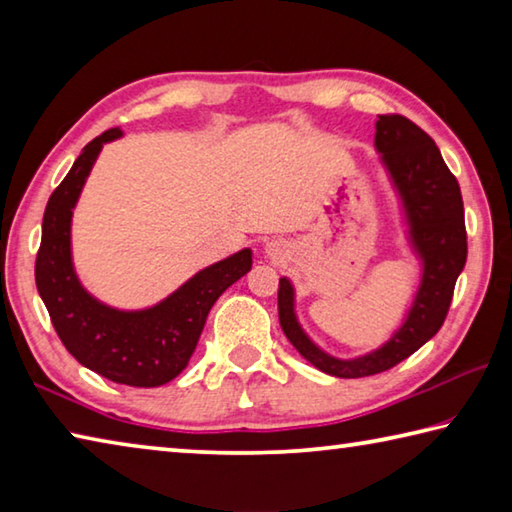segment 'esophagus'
I'll use <instances>...</instances> for the list:
<instances>
[{
    "label": "esophagus",
    "mask_w": 512,
    "mask_h": 512,
    "mask_svg": "<svg viewBox=\"0 0 512 512\" xmlns=\"http://www.w3.org/2000/svg\"><path fill=\"white\" fill-rule=\"evenodd\" d=\"M289 253H291L289 244H287V241H282V239H273L264 246V255L271 259V262H287Z\"/></svg>",
    "instance_id": "obj_1"
}]
</instances>
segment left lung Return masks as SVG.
Segmentation results:
<instances>
[{"mask_svg": "<svg viewBox=\"0 0 512 512\" xmlns=\"http://www.w3.org/2000/svg\"><path fill=\"white\" fill-rule=\"evenodd\" d=\"M375 151L400 205L406 248L420 266L402 323L379 348L341 359L305 332L296 311V287L287 275L280 277L277 291L284 336L311 366L341 379L384 372L433 339L447 316L467 259L461 187L431 137L406 117L381 115L375 124Z\"/></svg>", "mask_w": 512, "mask_h": 512, "instance_id": "1", "label": "left lung"}]
</instances>
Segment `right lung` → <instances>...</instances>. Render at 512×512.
Wrapping results in <instances>:
<instances>
[{
    "label": "right lung",
    "instance_id": "add662e5",
    "mask_svg": "<svg viewBox=\"0 0 512 512\" xmlns=\"http://www.w3.org/2000/svg\"><path fill=\"white\" fill-rule=\"evenodd\" d=\"M110 128L85 146L51 194L36 259V284L67 352L115 384L155 388L187 368L207 314L221 293L253 266V250L221 259L194 273L167 298L142 309H119L83 287L72 257V216L103 144L119 140Z\"/></svg>",
    "mask_w": 512,
    "mask_h": 512
}]
</instances>
